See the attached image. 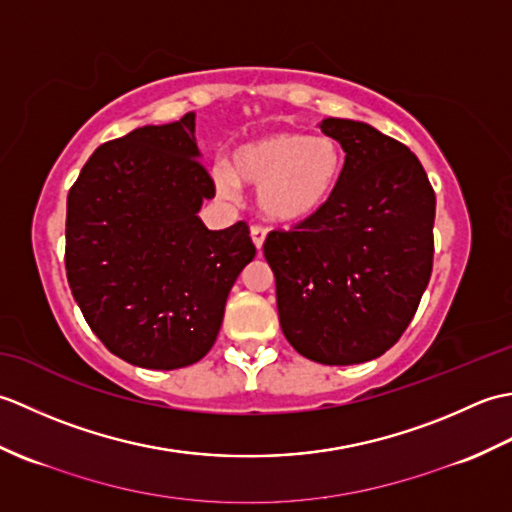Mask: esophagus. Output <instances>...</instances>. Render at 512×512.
<instances>
[{
    "label": "esophagus",
    "instance_id": "34e87169",
    "mask_svg": "<svg viewBox=\"0 0 512 512\" xmlns=\"http://www.w3.org/2000/svg\"><path fill=\"white\" fill-rule=\"evenodd\" d=\"M266 235H268V228L259 226V224H253V226H250V237H253V244H255V248H257V250L264 246V242H266Z\"/></svg>",
    "mask_w": 512,
    "mask_h": 512
}]
</instances>
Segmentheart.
Returning a JSON list of instances; mask_svg holds the SVG:
<instances>
[{"mask_svg": "<svg viewBox=\"0 0 512 512\" xmlns=\"http://www.w3.org/2000/svg\"><path fill=\"white\" fill-rule=\"evenodd\" d=\"M341 145L325 134H268L235 151L233 167L215 169L224 198H237L242 184L257 187V204L268 220L301 222L321 211L343 178Z\"/></svg>", "mask_w": 512, "mask_h": 512, "instance_id": "1", "label": "heart"}]
</instances>
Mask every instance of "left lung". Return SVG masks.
<instances>
[{"label":"left lung","instance_id":"left-lung-1","mask_svg":"<svg viewBox=\"0 0 512 512\" xmlns=\"http://www.w3.org/2000/svg\"><path fill=\"white\" fill-rule=\"evenodd\" d=\"M345 151L334 195L290 231L268 233L279 323L323 365L385 354L407 330L433 268L436 193L416 154L367 123L325 118Z\"/></svg>","mask_w":512,"mask_h":512}]
</instances>
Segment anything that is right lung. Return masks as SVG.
Returning a JSON list of instances; mask_svg holds the SVG:
<instances>
[{"mask_svg":"<svg viewBox=\"0 0 512 512\" xmlns=\"http://www.w3.org/2000/svg\"><path fill=\"white\" fill-rule=\"evenodd\" d=\"M195 114L101 145L68 193L65 270L103 345L147 369L211 350L235 279L253 262L246 222L209 231L215 184L195 145Z\"/></svg>","mask_w":512,"mask_h":512,"instance_id":"1","label":"right lung"}]
</instances>
